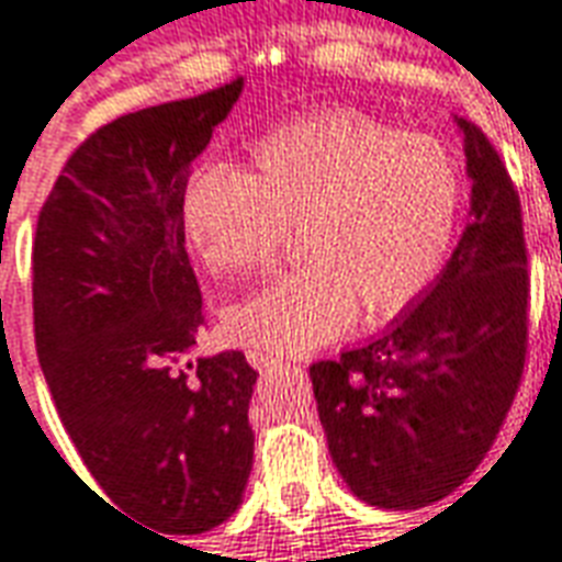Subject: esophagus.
<instances>
[{
  "mask_svg": "<svg viewBox=\"0 0 562 562\" xmlns=\"http://www.w3.org/2000/svg\"><path fill=\"white\" fill-rule=\"evenodd\" d=\"M248 362H251L257 371H263V368H272L276 366V359H269V356L257 353V350H248Z\"/></svg>",
  "mask_w": 562,
  "mask_h": 562,
  "instance_id": "1",
  "label": "esophagus"
}]
</instances>
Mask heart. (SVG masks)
I'll return each instance as SVG.
<instances>
[{
    "instance_id": "heart-1",
    "label": "heart",
    "mask_w": 562,
    "mask_h": 562,
    "mask_svg": "<svg viewBox=\"0 0 562 562\" xmlns=\"http://www.w3.org/2000/svg\"><path fill=\"white\" fill-rule=\"evenodd\" d=\"M186 231L215 276L260 269L299 227L305 263L224 311L233 344L269 359L311 353L350 323L411 311L454 248L464 179L443 143L359 110H321L254 143L245 176L188 182Z\"/></svg>"
}]
</instances>
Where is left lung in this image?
<instances>
[{
	"instance_id": "left-lung-1",
	"label": "left lung",
	"mask_w": 562,
	"mask_h": 562,
	"mask_svg": "<svg viewBox=\"0 0 562 562\" xmlns=\"http://www.w3.org/2000/svg\"><path fill=\"white\" fill-rule=\"evenodd\" d=\"M464 131L473 209L440 281L376 341L311 366L331 461L356 497L422 509L497 440L530 338L521 196L476 122Z\"/></svg>"
}]
</instances>
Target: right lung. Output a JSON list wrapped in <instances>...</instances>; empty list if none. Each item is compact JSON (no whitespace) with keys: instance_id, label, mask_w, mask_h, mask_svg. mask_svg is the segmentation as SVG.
I'll return each mask as SVG.
<instances>
[{"instance_id":"right-lung-1","label":"right lung","mask_w":562,"mask_h":562,"mask_svg":"<svg viewBox=\"0 0 562 562\" xmlns=\"http://www.w3.org/2000/svg\"><path fill=\"white\" fill-rule=\"evenodd\" d=\"M239 92L236 77L92 131L32 245L35 350L65 431L113 506L173 536L227 521L254 461L245 353L179 368L203 326L186 186Z\"/></svg>"}]
</instances>
